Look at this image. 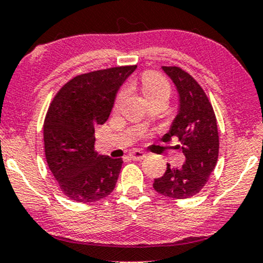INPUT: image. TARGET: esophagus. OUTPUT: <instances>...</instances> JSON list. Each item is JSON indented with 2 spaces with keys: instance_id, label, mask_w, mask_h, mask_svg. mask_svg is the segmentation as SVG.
Here are the masks:
<instances>
[{
  "instance_id": "esophagus-1",
  "label": "esophagus",
  "mask_w": 263,
  "mask_h": 263,
  "mask_svg": "<svg viewBox=\"0 0 263 263\" xmlns=\"http://www.w3.org/2000/svg\"><path fill=\"white\" fill-rule=\"evenodd\" d=\"M129 157L133 159V161H141L146 157V153H144L142 151H139V149H134L129 153Z\"/></svg>"
}]
</instances>
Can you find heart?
Returning a JSON list of instances; mask_svg holds the SVG:
<instances>
[{
    "mask_svg": "<svg viewBox=\"0 0 263 263\" xmlns=\"http://www.w3.org/2000/svg\"><path fill=\"white\" fill-rule=\"evenodd\" d=\"M141 87L146 97L149 100H157V99H169L172 94V87H170L169 81L163 76L162 73L157 71H146L141 77ZM125 95H127V89L122 88L118 91L117 97L115 100V107L118 108L123 102Z\"/></svg>",
    "mask_w": 263,
    "mask_h": 263,
    "instance_id": "1",
    "label": "heart"
}]
</instances>
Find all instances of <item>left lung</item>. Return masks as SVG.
<instances>
[{"instance_id":"1","label":"left lung","mask_w":263,"mask_h":263,"mask_svg":"<svg viewBox=\"0 0 263 263\" xmlns=\"http://www.w3.org/2000/svg\"><path fill=\"white\" fill-rule=\"evenodd\" d=\"M180 95V108L172 128L163 136L168 142L179 139L177 147L186 157L185 164L172 168L155 179L153 189L165 197L186 199L198 194L215 169L219 158V132L214 108L200 84L179 66H163Z\"/></svg>"}]
</instances>
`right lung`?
Masks as SVG:
<instances>
[{"mask_svg":"<svg viewBox=\"0 0 263 263\" xmlns=\"http://www.w3.org/2000/svg\"><path fill=\"white\" fill-rule=\"evenodd\" d=\"M135 69L128 65L78 74L50 102L43 123L44 153L71 200L95 202L115 190L123 159L94 151V128L107 121L118 88Z\"/></svg>","mask_w":263,"mask_h":263,"instance_id":"1","label":"right lung"}]
</instances>
